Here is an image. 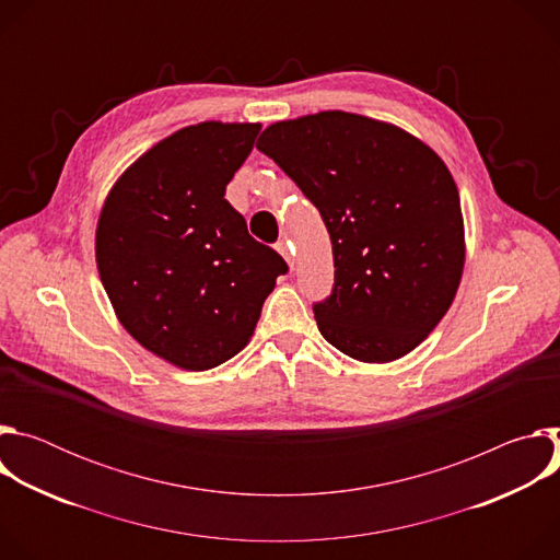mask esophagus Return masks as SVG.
Returning a JSON list of instances; mask_svg holds the SVG:
<instances>
[{
	"instance_id": "obj_1",
	"label": "esophagus",
	"mask_w": 560,
	"mask_h": 560,
	"mask_svg": "<svg viewBox=\"0 0 560 560\" xmlns=\"http://www.w3.org/2000/svg\"><path fill=\"white\" fill-rule=\"evenodd\" d=\"M277 250H279L281 257L288 261V266L294 268V250H292L290 242H279V244H277Z\"/></svg>"
}]
</instances>
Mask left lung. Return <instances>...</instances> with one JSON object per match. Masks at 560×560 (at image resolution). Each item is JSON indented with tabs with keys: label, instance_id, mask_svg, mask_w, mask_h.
Here are the masks:
<instances>
[{
	"label": "left lung",
	"instance_id": "1",
	"mask_svg": "<svg viewBox=\"0 0 560 560\" xmlns=\"http://www.w3.org/2000/svg\"><path fill=\"white\" fill-rule=\"evenodd\" d=\"M257 148L330 232L335 285L312 305L318 332L365 363L412 352L452 305L465 261L460 199L441 156L343 110L277 121Z\"/></svg>",
	"mask_w": 560,
	"mask_h": 560
}]
</instances>
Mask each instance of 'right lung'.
<instances>
[{"label": "right lung", "mask_w": 560, "mask_h": 560, "mask_svg": "<svg viewBox=\"0 0 560 560\" xmlns=\"http://www.w3.org/2000/svg\"><path fill=\"white\" fill-rule=\"evenodd\" d=\"M261 124L203 121L152 145L117 179L95 253L121 326L184 370L244 350L288 264L250 236L225 186Z\"/></svg>", "instance_id": "1"}]
</instances>
